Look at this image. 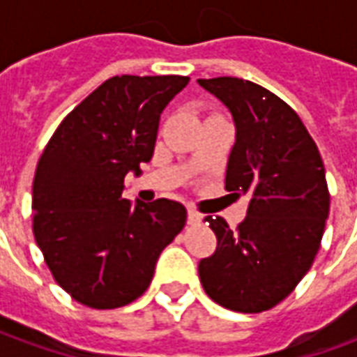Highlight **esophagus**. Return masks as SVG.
<instances>
[{
	"label": "esophagus",
	"instance_id": "1",
	"mask_svg": "<svg viewBox=\"0 0 357 357\" xmlns=\"http://www.w3.org/2000/svg\"><path fill=\"white\" fill-rule=\"evenodd\" d=\"M187 222L191 225H197L202 222V214H199L195 208H189L187 210Z\"/></svg>",
	"mask_w": 357,
	"mask_h": 357
}]
</instances>
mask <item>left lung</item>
<instances>
[{
    "label": "left lung",
    "instance_id": "8db88e82",
    "mask_svg": "<svg viewBox=\"0 0 357 357\" xmlns=\"http://www.w3.org/2000/svg\"><path fill=\"white\" fill-rule=\"evenodd\" d=\"M197 82L235 122L225 189L250 197L237 229L206 218L218 247L199 262V277L216 304L260 314L287 298L314 264L329 218L325 166L306 126L275 93L231 76Z\"/></svg>",
    "mask_w": 357,
    "mask_h": 357
}]
</instances>
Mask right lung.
<instances>
[{
  "mask_svg": "<svg viewBox=\"0 0 357 357\" xmlns=\"http://www.w3.org/2000/svg\"><path fill=\"white\" fill-rule=\"evenodd\" d=\"M187 76H114L59 124L32 185L34 237L76 302L112 310L139 298L187 220L181 202L122 197L128 172L153 158L160 114Z\"/></svg>",
  "mask_w": 357,
  "mask_h": 357,
  "instance_id": "obj_1",
  "label": "right lung"
}]
</instances>
